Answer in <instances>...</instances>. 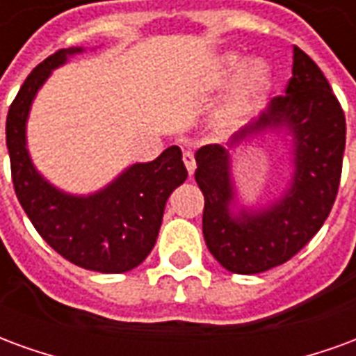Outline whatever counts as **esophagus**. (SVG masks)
Masks as SVG:
<instances>
[{
	"instance_id": "34e87169",
	"label": "esophagus",
	"mask_w": 356,
	"mask_h": 356,
	"mask_svg": "<svg viewBox=\"0 0 356 356\" xmlns=\"http://www.w3.org/2000/svg\"><path fill=\"white\" fill-rule=\"evenodd\" d=\"M183 162H185L188 175H193L194 170H196V162H194V154L191 150H185V152H183Z\"/></svg>"
}]
</instances>
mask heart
<instances>
[{
  "mask_svg": "<svg viewBox=\"0 0 356 356\" xmlns=\"http://www.w3.org/2000/svg\"><path fill=\"white\" fill-rule=\"evenodd\" d=\"M244 66H246V60L244 58L236 57V55H229L225 58L223 63V74L225 78H234L238 74L244 72ZM270 81V74H268V68L261 63H255L250 70L246 72V89L248 91H261L268 86Z\"/></svg>",
  "mask_w": 356,
  "mask_h": 356,
  "instance_id": "1",
  "label": "heart"
}]
</instances>
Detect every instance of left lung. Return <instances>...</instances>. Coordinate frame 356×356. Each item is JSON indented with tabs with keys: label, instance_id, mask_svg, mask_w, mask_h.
<instances>
[{
	"label": "left lung",
	"instance_id": "8db88e82",
	"mask_svg": "<svg viewBox=\"0 0 356 356\" xmlns=\"http://www.w3.org/2000/svg\"><path fill=\"white\" fill-rule=\"evenodd\" d=\"M288 125L296 139V171L282 200L268 209L232 217L229 150L206 145L196 152L194 179L204 194L202 231L206 246L227 270L257 275L278 267L321 231L336 202L345 150V114L328 80L307 53L293 47L286 93L270 101L267 114L231 139V147Z\"/></svg>",
	"mask_w": 356,
	"mask_h": 356
}]
</instances>
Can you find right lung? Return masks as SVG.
I'll return each mask as SVG.
<instances>
[{"instance_id":"obj_1","label":"right lung","mask_w":356,"mask_h":356,"mask_svg":"<svg viewBox=\"0 0 356 356\" xmlns=\"http://www.w3.org/2000/svg\"><path fill=\"white\" fill-rule=\"evenodd\" d=\"M74 53L81 49H60L40 63L9 106L5 137L13 186L35 231L57 254L81 268L118 275L152 252L165 202L188 173L179 147L165 148L152 162L135 163L91 196L60 193L35 171L26 150L28 110L51 70Z\"/></svg>"}]
</instances>
